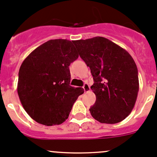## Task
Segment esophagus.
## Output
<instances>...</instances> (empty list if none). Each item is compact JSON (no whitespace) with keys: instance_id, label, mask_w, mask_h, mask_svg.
Listing matches in <instances>:
<instances>
[{"instance_id":"1","label":"esophagus","mask_w":157,"mask_h":157,"mask_svg":"<svg viewBox=\"0 0 157 157\" xmlns=\"http://www.w3.org/2000/svg\"><path fill=\"white\" fill-rule=\"evenodd\" d=\"M83 88H84V90H85V92H88L89 90H90V86H89L88 84H87V83H85V85H84Z\"/></svg>"}]
</instances>
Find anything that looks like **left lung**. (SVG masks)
Returning <instances> with one entry per match:
<instances>
[{"mask_svg":"<svg viewBox=\"0 0 157 157\" xmlns=\"http://www.w3.org/2000/svg\"><path fill=\"white\" fill-rule=\"evenodd\" d=\"M73 43L94 78L90 88L96 102L89 109L92 117L102 124L122 121L134 108L139 89L138 69L132 56L102 36Z\"/></svg>","mask_w":157,"mask_h":157,"instance_id":"8db88e82","label":"left lung"}]
</instances>
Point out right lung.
Returning <instances> with one entry per match:
<instances>
[{
	"instance_id": "1",
	"label": "right lung",
	"mask_w": 157,
	"mask_h": 157,
	"mask_svg": "<svg viewBox=\"0 0 157 157\" xmlns=\"http://www.w3.org/2000/svg\"><path fill=\"white\" fill-rule=\"evenodd\" d=\"M72 43L48 40L33 50L20 67L18 97L26 112L39 124L53 126L64 122L84 93L82 87L70 85L69 66L78 58Z\"/></svg>"
}]
</instances>
